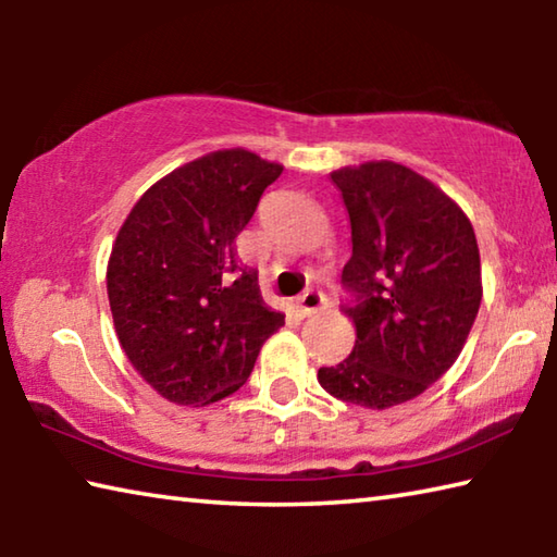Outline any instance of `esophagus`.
I'll return each instance as SVG.
<instances>
[{"mask_svg": "<svg viewBox=\"0 0 557 557\" xmlns=\"http://www.w3.org/2000/svg\"><path fill=\"white\" fill-rule=\"evenodd\" d=\"M297 307H299V317H312L326 307V297L322 292H307V295L299 297Z\"/></svg>", "mask_w": 557, "mask_h": 557, "instance_id": "esophagus-1", "label": "esophagus"}]
</instances>
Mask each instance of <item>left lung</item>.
<instances>
[{
    "mask_svg": "<svg viewBox=\"0 0 557 557\" xmlns=\"http://www.w3.org/2000/svg\"><path fill=\"white\" fill-rule=\"evenodd\" d=\"M329 176L351 223L342 282L356 344L317 379L338 400L385 410L425 393L465 348L484 292L476 235L440 186L398 162Z\"/></svg>",
    "mask_w": 557,
    "mask_h": 557,
    "instance_id": "obj_1",
    "label": "left lung"
}]
</instances>
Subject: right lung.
I'll use <instances>...</instances> for the list:
<instances>
[{"instance_id": "add662e5", "label": "right lung", "mask_w": 557, "mask_h": 557, "mask_svg": "<svg viewBox=\"0 0 557 557\" xmlns=\"http://www.w3.org/2000/svg\"><path fill=\"white\" fill-rule=\"evenodd\" d=\"M280 174L282 164L240 147L203 154L149 186L112 243L115 334L169 403L199 408L238 391L285 324L233 245Z\"/></svg>"}]
</instances>
